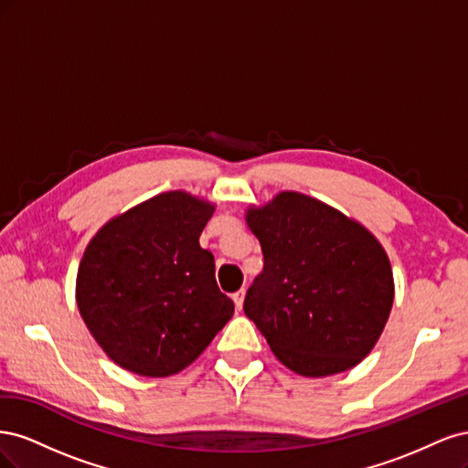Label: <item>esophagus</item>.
Returning <instances> with one entry per match:
<instances>
[{
    "label": "esophagus",
    "mask_w": 468,
    "mask_h": 468,
    "mask_svg": "<svg viewBox=\"0 0 468 468\" xmlns=\"http://www.w3.org/2000/svg\"><path fill=\"white\" fill-rule=\"evenodd\" d=\"M232 299H234L236 308H238V310H242V306H244V299H246V289H239L238 292H234V294H232Z\"/></svg>",
    "instance_id": "1"
}]
</instances>
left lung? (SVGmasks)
Masks as SVG:
<instances>
[{"instance_id": "obj_1", "label": "left lung", "mask_w": 468, "mask_h": 468, "mask_svg": "<svg viewBox=\"0 0 468 468\" xmlns=\"http://www.w3.org/2000/svg\"><path fill=\"white\" fill-rule=\"evenodd\" d=\"M263 251L244 313L275 357L303 377L344 373L369 356L388 320L394 279L385 248L357 220L282 191L246 212Z\"/></svg>"}]
</instances>
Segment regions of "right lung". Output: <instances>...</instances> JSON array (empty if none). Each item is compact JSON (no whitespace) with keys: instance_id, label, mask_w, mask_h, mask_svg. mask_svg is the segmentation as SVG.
<instances>
[{"instance_id":"1","label":"right lung","mask_w":468,"mask_h":468,"mask_svg":"<svg viewBox=\"0 0 468 468\" xmlns=\"http://www.w3.org/2000/svg\"><path fill=\"white\" fill-rule=\"evenodd\" d=\"M215 205L167 191L111 218L88 244L76 301L109 359L143 377L189 367L234 314L199 236Z\"/></svg>"}]
</instances>
